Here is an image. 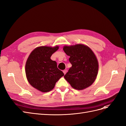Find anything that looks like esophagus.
<instances>
[{"instance_id": "esophagus-1", "label": "esophagus", "mask_w": 126, "mask_h": 126, "mask_svg": "<svg viewBox=\"0 0 126 126\" xmlns=\"http://www.w3.org/2000/svg\"><path fill=\"white\" fill-rule=\"evenodd\" d=\"M63 72L64 74H65L66 73V72H67V70H63Z\"/></svg>"}]
</instances>
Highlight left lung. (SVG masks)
<instances>
[{
    "label": "left lung",
    "instance_id": "8db88e82",
    "mask_svg": "<svg viewBox=\"0 0 126 126\" xmlns=\"http://www.w3.org/2000/svg\"><path fill=\"white\" fill-rule=\"evenodd\" d=\"M63 50L70 56L72 64L64 78L77 90H83L95 81L98 71V62L92 50L88 46L77 44L64 46Z\"/></svg>",
    "mask_w": 126,
    "mask_h": 126
}]
</instances>
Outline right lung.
I'll return each mask as SVG.
<instances>
[{
	"mask_svg": "<svg viewBox=\"0 0 126 126\" xmlns=\"http://www.w3.org/2000/svg\"><path fill=\"white\" fill-rule=\"evenodd\" d=\"M58 49V46L37 47L27 60L25 72L27 80L32 86L41 92L52 90L56 82L64 75L57 68L55 61L51 59L52 55Z\"/></svg>",
	"mask_w": 126,
	"mask_h": 126,
	"instance_id": "right-lung-1",
	"label": "right lung"
}]
</instances>
